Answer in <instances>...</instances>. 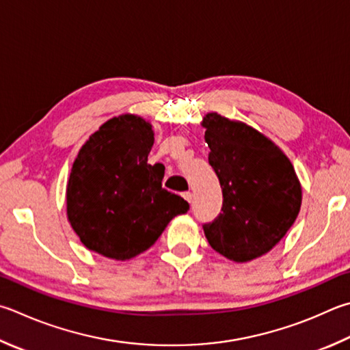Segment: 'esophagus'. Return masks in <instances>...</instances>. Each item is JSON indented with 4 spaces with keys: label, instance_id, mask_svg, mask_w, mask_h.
<instances>
[{
    "label": "esophagus",
    "instance_id": "34e87169",
    "mask_svg": "<svg viewBox=\"0 0 350 350\" xmlns=\"http://www.w3.org/2000/svg\"><path fill=\"white\" fill-rule=\"evenodd\" d=\"M182 197H183V199H185L188 203H191V202H193V193L187 191V193H183V194H182Z\"/></svg>",
    "mask_w": 350,
    "mask_h": 350
}]
</instances>
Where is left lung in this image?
Wrapping results in <instances>:
<instances>
[{
    "label": "left lung",
    "instance_id": "8db88e82",
    "mask_svg": "<svg viewBox=\"0 0 350 350\" xmlns=\"http://www.w3.org/2000/svg\"><path fill=\"white\" fill-rule=\"evenodd\" d=\"M202 126L224 193L221 213L203 231L214 251L232 262H251L294 225L301 206L300 180L288 156L251 125L208 113Z\"/></svg>",
    "mask_w": 350,
    "mask_h": 350
}]
</instances>
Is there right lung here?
<instances>
[{
  "mask_svg": "<svg viewBox=\"0 0 350 350\" xmlns=\"http://www.w3.org/2000/svg\"><path fill=\"white\" fill-rule=\"evenodd\" d=\"M136 114L99 126L76 156L67 182V219L87 250L130 260L147 251L189 205L162 188L165 167L150 165L154 131Z\"/></svg>",
  "mask_w": 350,
  "mask_h": 350,
  "instance_id": "right-lung-1",
  "label": "right lung"
}]
</instances>
